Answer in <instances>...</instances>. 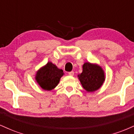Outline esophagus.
Segmentation results:
<instances>
[{"label":"esophagus","instance_id":"34e87169","mask_svg":"<svg viewBox=\"0 0 134 134\" xmlns=\"http://www.w3.org/2000/svg\"><path fill=\"white\" fill-rule=\"evenodd\" d=\"M74 74V71H71V72H69V75L70 76H73Z\"/></svg>","mask_w":134,"mask_h":134}]
</instances>
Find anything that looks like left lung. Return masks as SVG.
<instances>
[{"instance_id":"8db88e82","label":"left lung","mask_w":134,"mask_h":134,"mask_svg":"<svg viewBox=\"0 0 134 134\" xmlns=\"http://www.w3.org/2000/svg\"><path fill=\"white\" fill-rule=\"evenodd\" d=\"M77 77L83 88L89 93L99 90L105 81V75L102 67L89 62L83 64L82 73Z\"/></svg>"}]
</instances>
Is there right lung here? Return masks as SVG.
I'll return each instance as SVG.
<instances>
[{
    "instance_id": "right-lung-1",
    "label": "right lung",
    "mask_w": 134,
    "mask_h": 134,
    "mask_svg": "<svg viewBox=\"0 0 134 134\" xmlns=\"http://www.w3.org/2000/svg\"><path fill=\"white\" fill-rule=\"evenodd\" d=\"M64 74L63 70L58 69L52 62H48L37 70L35 78L43 90L51 91L58 85Z\"/></svg>"
}]
</instances>
